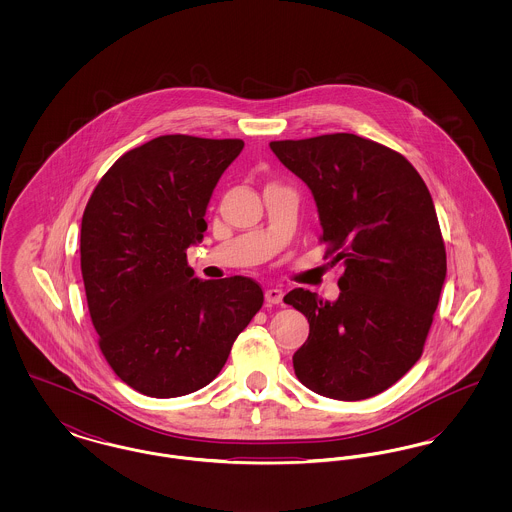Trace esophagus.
I'll return each instance as SVG.
<instances>
[{
    "mask_svg": "<svg viewBox=\"0 0 512 512\" xmlns=\"http://www.w3.org/2000/svg\"><path fill=\"white\" fill-rule=\"evenodd\" d=\"M284 299V292L280 288H267L265 290V301L268 305H278Z\"/></svg>",
    "mask_w": 512,
    "mask_h": 512,
    "instance_id": "obj_1",
    "label": "esophagus"
}]
</instances>
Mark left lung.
<instances>
[{"label":"left lung","mask_w":512,"mask_h":512,"mask_svg":"<svg viewBox=\"0 0 512 512\" xmlns=\"http://www.w3.org/2000/svg\"><path fill=\"white\" fill-rule=\"evenodd\" d=\"M270 149L311 190L326 255L345 267L336 301L303 288L284 297L309 320L295 374L330 399L378 395L420 359L438 309L447 257L432 195L403 155L355 134Z\"/></svg>","instance_id":"left-lung-1"}]
</instances>
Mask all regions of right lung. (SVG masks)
Wrapping results in <instances>:
<instances>
[{"label":"right lung","instance_id":"1","mask_svg":"<svg viewBox=\"0 0 512 512\" xmlns=\"http://www.w3.org/2000/svg\"><path fill=\"white\" fill-rule=\"evenodd\" d=\"M242 140L159 136L105 172L80 228V268L99 349L124 384L180 397L219 376L263 305L245 276L199 280L186 249Z\"/></svg>","mask_w":512,"mask_h":512}]
</instances>
